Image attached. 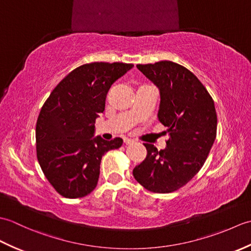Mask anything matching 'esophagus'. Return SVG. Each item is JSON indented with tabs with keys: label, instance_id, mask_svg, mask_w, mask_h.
Instances as JSON below:
<instances>
[{
	"label": "esophagus",
	"instance_id": "34e87169",
	"mask_svg": "<svg viewBox=\"0 0 251 251\" xmlns=\"http://www.w3.org/2000/svg\"><path fill=\"white\" fill-rule=\"evenodd\" d=\"M135 140L130 139V138H124V143H126V145H130V143H132Z\"/></svg>",
	"mask_w": 251,
	"mask_h": 251
}]
</instances>
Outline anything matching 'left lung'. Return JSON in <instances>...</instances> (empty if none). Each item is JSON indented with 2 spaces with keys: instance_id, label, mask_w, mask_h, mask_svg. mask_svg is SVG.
<instances>
[{
  "instance_id": "left-lung-1",
  "label": "left lung",
  "mask_w": 251,
  "mask_h": 251,
  "mask_svg": "<svg viewBox=\"0 0 251 251\" xmlns=\"http://www.w3.org/2000/svg\"><path fill=\"white\" fill-rule=\"evenodd\" d=\"M161 92L158 120L167 127L166 149L143 143L147 157L132 170L135 179L153 193H172L200 172L217 136L214 100L189 69L163 60L137 65Z\"/></svg>"
}]
</instances>
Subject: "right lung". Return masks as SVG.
Segmentation results:
<instances>
[{
    "instance_id": "obj_1",
    "label": "right lung",
    "mask_w": 251,
    "mask_h": 251,
    "mask_svg": "<svg viewBox=\"0 0 251 251\" xmlns=\"http://www.w3.org/2000/svg\"><path fill=\"white\" fill-rule=\"evenodd\" d=\"M134 67L92 62L74 69L46 99L35 128L36 157L46 179L67 199H81L97 186L101 158L123 145L122 138H93L95 122L116 79Z\"/></svg>"
}]
</instances>
